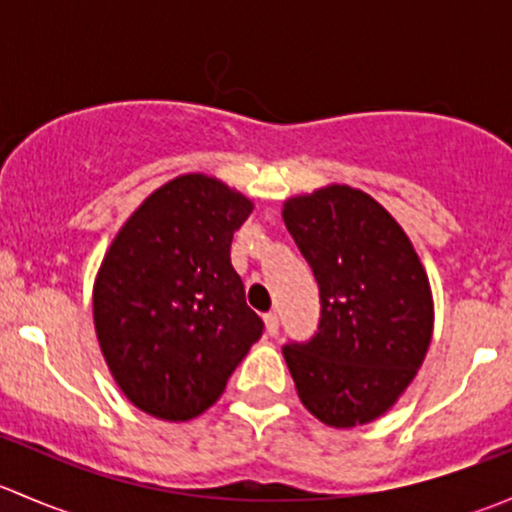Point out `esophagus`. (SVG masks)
I'll list each match as a JSON object with an SVG mask.
<instances>
[{
    "instance_id": "34e87169",
    "label": "esophagus",
    "mask_w": 512,
    "mask_h": 512,
    "mask_svg": "<svg viewBox=\"0 0 512 512\" xmlns=\"http://www.w3.org/2000/svg\"><path fill=\"white\" fill-rule=\"evenodd\" d=\"M265 329H267V334H270V337H275L277 329H280V322H277V314L275 312L265 314Z\"/></svg>"
}]
</instances>
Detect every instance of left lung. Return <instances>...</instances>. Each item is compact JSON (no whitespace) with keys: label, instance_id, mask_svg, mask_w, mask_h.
I'll return each mask as SVG.
<instances>
[{"label":"left lung","instance_id":"obj_1","mask_svg":"<svg viewBox=\"0 0 512 512\" xmlns=\"http://www.w3.org/2000/svg\"><path fill=\"white\" fill-rule=\"evenodd\" d=\"M322 297L319 332L282 349L314 418L354 428L384 416L416 379L433 334V292L414 242L369 193L329 183L282 203Z\"/></svg>","mask_w":512,"mask_h":512}]
</instances>
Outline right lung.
Segmentation results:
<instances>
[{
  "label": "right lung",
  "mask_w": 512,
  "mask_h": 512,
  "mask_svg": "<svg viewBox=\"0 0 512 512\" xmlns=\"http://www.w3.org/2000/svg\"><path fill=\"white\" fill-rule=\"evenodd\" d=\"M252 210L215 175L185 173L153 190L108 245L94 280L98 347L143 414H205L262 337L230 265L232 232Z\"/></svg>",
  "instance_id": "1"
}]
</instances>
